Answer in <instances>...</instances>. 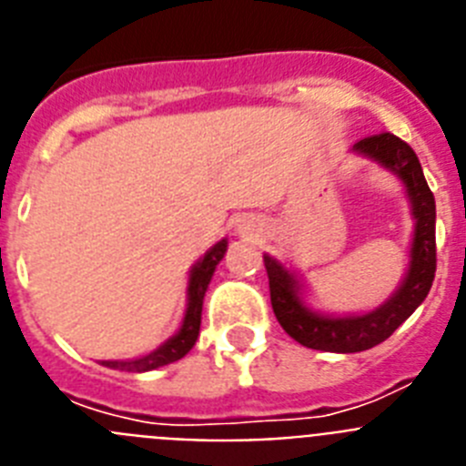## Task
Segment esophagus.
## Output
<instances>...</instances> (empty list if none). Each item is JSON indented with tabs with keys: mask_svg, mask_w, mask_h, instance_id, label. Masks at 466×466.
I'll return each mask as SVG.
<instances>
[{
	"mask_svg": "<svg viewBox=\"0 0 466 466\" xmlns=\"http://www.w3.org/2000/svg\"><path fill=\"white\" fill-rule=\"evenodd\" d=\"M263 230H266V226H263V221L257 219V217H245V219L238 224V233H240L242 238H258L263 236Z\"/></svg>",
	"mask_w": 466,
	"mask_h": 466,
	"instance_id": "1",
	"label": "esophagus"
}]
</instances>
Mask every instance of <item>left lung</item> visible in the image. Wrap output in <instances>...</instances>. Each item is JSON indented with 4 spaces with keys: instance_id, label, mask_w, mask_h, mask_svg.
<instances>
[{
    "instance_id": "1",
    "label": "left lung",
    "mask_w": 466,
    "mask_h": 466,
    "mask_svg": "<svg viewBox=\"0 0 466 466\" xmlns=\"http://www.w3.org/2000/svg\"><path fill=\"white\" fill-rule=\"evenodd\" d=\"M357 156L376 160L392 172L406 188L413 214L409 270L390 299L371 312L361 315H327L317 312L303 299V282L284 263L263 254L270 284V303L278 322L296 343L322 352H361L387 340L427 299L436 273V203L427 187L420 160L409 144L380 133L364 137L352 147Z\"/></svg>"
}]
</instances>
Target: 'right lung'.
Instances as JSON below:
<instances>
[{
	"instance_id": "add662e5",
	"label": "right lung",
	"mask_w": 466,
	"mask_h": 466,
	"mask_svg": "<svg viewBox=\"0 0 466 466\" xmlns=\"http://www.w3.org/2000/svg\"><path fill=\"white\" fill-rule=\"evenodd\" d=\"M226 249H228V240H219L214 247H209L203 258H198L191 266V273H188V287H187V310H184L182 327L175 336L166 340L163 345L149 352V355L137 357V360H106L100 361L106 369H116V371H133V373H144L154 371L160 366L172 364V361L182 360L188 350L196 345L198 333H200V315H203V299L205 291L209 287V279H212L214 270L219 266V261L224 258Z\"/></svg>"
}]
</instances>
